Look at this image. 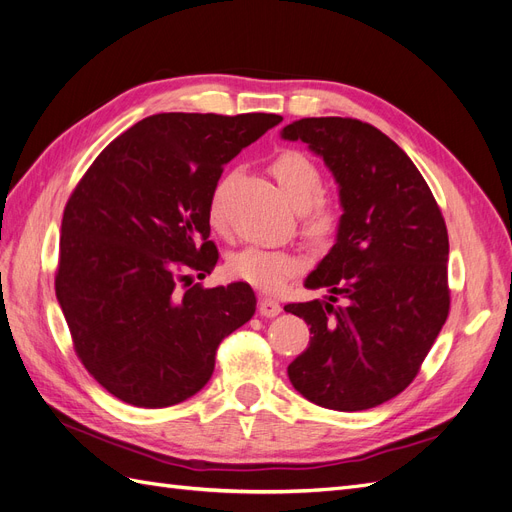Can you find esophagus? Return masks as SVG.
I'll return each instance as SVG.
<instances>
[{"mask_svg": "<svg viewBox=\"0 0 512 512\" xmlns=\"http://www.w3.org/2000/svg\"><path fill=\"white\" fill-rule=\"evenodd\" d=\"M258 312H260V316H265V318H273V316H277V314L282 312V305L277 303L275 299L262 297V299L258 301Z\"/></svg>", "mask_w": 512, "mask_h": 512, "instance_id": "obj_1", "label": "esophagus"}]
</instances>
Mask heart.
<instances>
[{
    "label": "heart",
    "mask_w": 512,
    "mask_h": 512,
    "mask_svg": "<svg viewBox=\"0 0 512 512\" xmlns=\"http://www.w3.org/2000/svg\"><path fill=\"white\" fill-rule=\"evenodd\" d=\"M271 175L280 185L292 209L303 211V226L312 237H327L339 222L337 205L331 198L320 196V168L305 153L286 149L271 162ZM224 181L215 185L209 198V220L213 226L222 224ZM230 273L260 290L282 288L292 275L303 269V258L286 250L271 247H245L230 256Z\"/></svg>",
    "instance_id": "1"
}]
</instances>
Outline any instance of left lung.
Here are the masks:
<instances>
[{
  "label": "left lung",
  "instance_id": "1",
  "mask_svg": "<svg viewBox=\"0 0 512 512\" xmlns=\"http://www.w3.org/2000/svg\"><path fill=\"white\" fill-rule=\"evenodd\" d=\"M282 138L324 160L344 209L335 245L305 280L327 288V301L284 307L312 333L288 378L316 406L376 408L414 380L446 322L444 218L406 151L369 123L305 117Z\"/></svg>",
  "mask_w": 512,
  "mask_h": 512
}]
</instances>
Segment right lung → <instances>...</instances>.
<instances>
[{
  "mask_svg": "<svg viewBox=\"0 0 512 512\" xmlns=\"http://www.w3.org/2000/svg\"><path fill=\"white\" fill-rule=\"evenodd\" d=\"M273 113H160L117 136L61 220L55 292L85 369L117 399L166 408L209 382L215 350L256 312L250 284L203 288L218 262L209 198Z\"/></svg>",
  "mask_w": 512,
  "mask_h": 512,
  "instance_id": "add662e5",
  "label": "right lung"
}]
</instances>
